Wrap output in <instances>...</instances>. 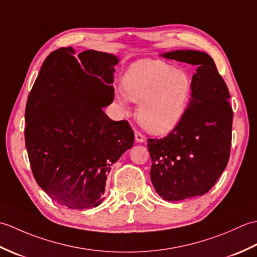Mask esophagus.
<instances>
[{"label": "esophagus", "mask_w": 257, "mask_h": 257, "mask_svg": "<svg viewBox=\"0 0 257 257\" xmlns=\"http://www.w3.org/2000/svg\"><path fill=\"white\" fill-rule=\"evenodd\" d=\"M135 139L137 143H145L146 141V138L139 132H137V130H135Z\"/></svg>", "instance_id": "esophagus-1"}]
</instances>
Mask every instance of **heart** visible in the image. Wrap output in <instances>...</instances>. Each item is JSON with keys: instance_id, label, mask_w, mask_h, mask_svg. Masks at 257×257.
<instances>
[{"instance_id": "b5f03b06", "label": "heart", "mask_w": 257, "mask_h": 257, "mask_svg": "<svg viewBox=\"0 0 257 257\" xmlns=\"http://www.w3.org/2000/svg\"><path fill=\"white\" fill-rule=\"evenodd\" d=\"M122 91L116 92L119 105L127 108V98L139 103V123L151 134L165 135L176 129L187 112L192 79L181 68L154 59H140L123 77Z\"/></svg>"}]
</instances>
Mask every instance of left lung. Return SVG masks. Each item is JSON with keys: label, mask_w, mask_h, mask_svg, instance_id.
Instances as JSON below:
<instances>
[{"label": "left lung", "mask_w": 257, "mask_h": 257, "mask_svg": "<svg viewBox=\"0 0 257 257\" xmlns=\"http://www.w3.org/2000/svg\"><path fill=\"white\" fill-rule=\"evenodd\" d=\"M161 56L196 65L192 95L182 121L162 139H148L150 178L166 201L203 195L227 166L232 141L230 92L206 53L180 50Z\"/></svg>", "instance_id": "8db88e82"}]
</instances>
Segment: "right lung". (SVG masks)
Listing matches in <instances>:
<instances>
[{"instance_id": "obj_1", "label": "right lung", "mask_w": 257, "mask_h": 257, "mask_svg": "<svg viewBox=\"0 0 257 257\" xmlns=\"http://www.w3.org/2000/svg\"><path fill=\"white\" fill-rule=\"evenodd\" d=\"M75 54L62 47L43 63L26 102L25 145L37 184L59 204L83 210L105 199L108 173L135 135L102 110L113 100L118 57Z\"/></svg>"}]
</instances>
